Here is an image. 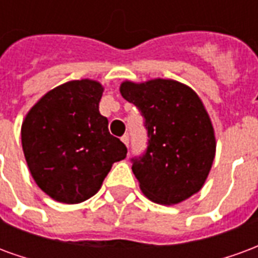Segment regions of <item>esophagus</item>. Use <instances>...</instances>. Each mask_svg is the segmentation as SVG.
<instances>
[{"mask_svg": "<svg viewBox=\"0 0 258 258\" xmlns=\"http://www.w3.org/2000/svg\"><path fill=\"white\" fill-rule=\"evenodd\" d=\"M121 141H123L124 144H125V146L128 148V145H130V137H128V134H124L123 137H121Z\"/></svg>", "mask_w": 258, "mask_h": 258, "instance_id": "esophagus-1", "label": "esophagus"}]
</instances>
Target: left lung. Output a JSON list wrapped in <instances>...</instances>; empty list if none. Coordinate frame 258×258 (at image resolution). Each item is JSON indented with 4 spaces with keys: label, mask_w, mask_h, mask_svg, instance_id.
<instances>
[{
    "label": "left lung",
    "mask_w": 258,
    "mask_h": 258,
    "mask_svg": "<svg viewBox=\"0 0 258 258\" xmlns=\"http://www.w3.org/2000/svg\"><path fill=\"white\" fill-rule=\"evenodd\" d=\"M120 92L145 120L148 148L131 159L144 195L159 205H177L199 192L216 156V137L198 94L164 79L124 81Z\"/></svg>",
    "instance_id": "obj_1"
}]
</instances>
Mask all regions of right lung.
<instances>
[{
  "mask_svg": "<svg viewBox=\"0 0 258 258\" xmlns=\"http://www.w3.org/2000/svg\"><path fill=\"white\" fill-rule=\"evenodd\" d=\"M103 87L74 80L53 88L26 114L22 146L31 177L60 203H81L99 190L127 148L99 113Z\"/></svg>",
  "mask_w": 258,
  "mask_h": 258,
  "instance_id": "obj_1",
  "label": "right lung"
}]
</instances>
